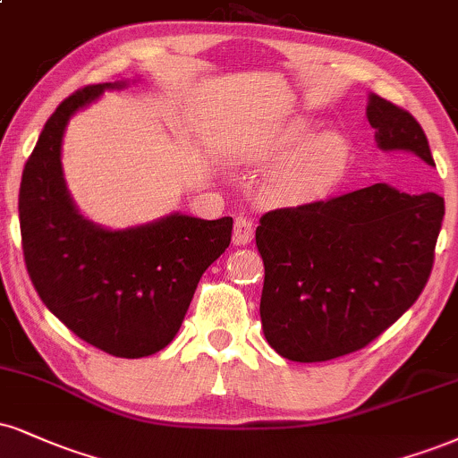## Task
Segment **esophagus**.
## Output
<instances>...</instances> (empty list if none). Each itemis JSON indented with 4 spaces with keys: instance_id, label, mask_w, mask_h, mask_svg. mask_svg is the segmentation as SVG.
<instances>
[{
    "instance_id": "esophagus-1",
    "label": "esophagus",
    "mask_w": 458,
    "mask_h": 458,
    "mask_svg": "<svg viewBox=\"0 0 458 458\" xmlns=\"http://www.w3.org/2000/svg\"><path fill=\"white\" fill-rule=\"evenodd\" d=\"M253 239V222L247 215H239L234 219V243L236 245H247Z\"/></svg>"
}]
</instances>
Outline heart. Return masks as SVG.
Returning <instances> with one entry per match:
<instances>
[{"label": "heart", "instance_id": "b5f03b06", "mask_svg": "<svg viewBox=\"0 0 458 458\" xmlns=\"http://www.w3.org/2000/svg\"><path fill=\"white\" fill-rule=\"evenodd\" d=\"M251 159L256 164H273L288 159L268 179V196L284 202L311 200L333 187L344 176L350 162V145L337 131H319L302 119L285 123Z\"/></svg>", "mask_w": 458, "mask_h": 458}]
</instances>
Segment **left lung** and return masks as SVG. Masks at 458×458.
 Returning <instances> with one entry per match:
<instances>
[{
	"label": "left lung",
	"instance_id": "1",
	"mask_svg": "<svg viewBox=\"0 0 458 458\" xmlns=\"http://www.w3.org/2000/svg\"><path fill=\"white\" fill-rule=\"evenodd\" d=\"M367 119L382 151L435 166L420 123L371 93ZM444 198L376 183L262 215L260 299L268 345L288 360L322 362L365 348L414 305L433 268Z\"/></svg>",
	"mask_w": 458,
	"mask_h": 458
}]
</instances>
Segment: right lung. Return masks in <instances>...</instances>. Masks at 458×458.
I'll return each instance as SVG.
<instances>
[{
    "mask_svg": "<svg viewBox=\"0 0 458 458\" xmlns=\"http://www.w3.org/2000/svg\"><path fill=\"white\" fill-rule=\"evenodd\" d=\"M128 85H89L59 104L25 164L19 222L27 273L48 311L106 354L142 358L179 333L202 273L230 245L233 217L170 213L108 230L79 213L62 168L65 125L106 89Z\"/></svg>",
    "mask_w": 458,
    "mask_h": 458,
    "instance_id": "1",
    "label": "right lung"
}]
</instances>
